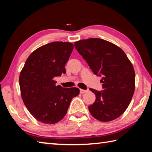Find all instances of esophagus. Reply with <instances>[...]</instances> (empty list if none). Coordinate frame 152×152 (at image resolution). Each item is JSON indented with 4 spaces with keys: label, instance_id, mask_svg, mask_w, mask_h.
Segmentation results:
<instances>
[{
    "label": "esophagus",
    "instance_id": "34e87169",
    "mask_svg": "<svg viewBox=\"0 0 152 152\" xmlns=\"http://www.w3.org/2000/svg\"><path fill=\"white\" fill-rule=\"evenodd\" d=\"M87 92L86 90H83V89L80 90V94H84V93H85V92Z\"/></svg>",
    "mask_w": 152,
    "mask_h": 152
}]
</instances>
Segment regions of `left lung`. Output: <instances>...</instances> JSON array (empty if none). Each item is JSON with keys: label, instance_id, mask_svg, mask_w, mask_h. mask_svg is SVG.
Instances as JSON below:
<instances>
[{"label": "left lung", "instance_id": "left-lung-1", "mask_svg": "<svg viewBox=\"0 0 152 152\" xmlns=\"http://www.w3.org/2000/svg\"><path fill=\"white\" fill-rule=\"evenodd\" d=\"M74 46L93 73L102 76L103 91L90 89L96 96L94 103L88 106L90 113L100 121L116 119L127 109L135 91L132 62L119 47L99 38L80 40Z\"/></svg>", "mask_w": 152, "mask_h": 152}]
</instances>
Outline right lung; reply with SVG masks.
<instances>
[{"instance_id":"1","label":"right lung","mask_w":152,"mask_h":152,"mask_svg":"<svg viewBox=\"0 0 152 152\" xmlns=\"http://www.w3.org/2000/svg\"><path fill=\"white\" fill-rule=\"evenodd\" d=\"M70 42H54L31 53L20 71L19 86L25 107L32 116L45 124H55L65 116L78 88L56 85L53 78L66 73L65 65L72 52Z\"/></svg>"}]
</instances>
